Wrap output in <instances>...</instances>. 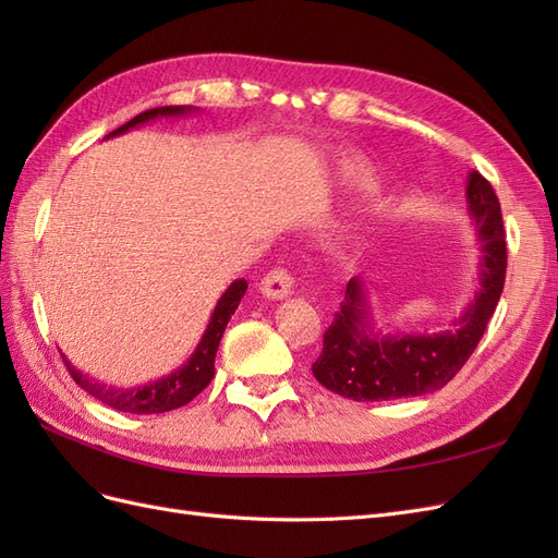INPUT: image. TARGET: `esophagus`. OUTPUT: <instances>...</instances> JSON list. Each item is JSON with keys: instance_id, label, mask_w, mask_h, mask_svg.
<instances>
[{"instance_id": "1", "label": "esophagus", "mask_w": 558, "mask_h": 558, "mask_svg": "<svg viewBox=\"0 0 558 558\" xmlns=\"http://www.w3.org/2000/svg\"><path fill=\"white\" fill-rule=\"evenodd\" d=\"M260 293L267 300H283L293 293V277L286 269L277 267L272 272H267L260 281Z\"/></svg>"}]
</instances>
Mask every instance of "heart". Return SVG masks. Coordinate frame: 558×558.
Instances as JSON below:
<instances>
[{
    "instance_id": "b5f03b06",
    "label": "heart",
    "mask_w": 558,
    "mask_h": 558,
    "mask_svg": "<svg viewBox=\"0 0 558 558\" xmlns=\"http://www.w3.org/2000/svg\"><path fill=\"white\" fill-rule=\"evenodd\" d=\"M344 181L359 193H375L379 189L377 172L363 162H351L349 167H344Z\"/></svg>"
}]
</instances>
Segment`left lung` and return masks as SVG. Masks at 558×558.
Wrapping results in <instances>:
<instances>
[{
	"label": "left lung",
	"instance_id": "left-lung-1",
	"mask_svg": "<svg viewBox=\"0 0 558 558\" xmlns=\"http://www.w3.org/2000/svg\"><path fill=\"white\" fill-rule=\"evenodd\" d=\"M465 202L482 258L477 289L463 312L440 330H381L369 295L373 281L349 279L342 307L324 335V351L312 365L328 391L356 402L416 398L442 388L465 365L496 312L508 267L500 202L480 172L468 174Z\"/></svg>",
	"mask_w": 558,
	"mask_h": 558
}]
</instances>
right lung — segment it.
<instances>
[{"instance_id": "add662e5", "label": "right lung", "mask_w": 558, "mask_h": 558, "mask_svg": "<svg viewBox=\"0 0 558 558\" xmlns=\"http://www.w3.org/2000/svg\"><path fill=\"white\" fill-rule=\"evenodd\" d=\"M197 107H158V109H148L140 116H134L132 121H128L125 125H121L118 130L109 132L105 140L109 137H118V134H125L132 128H140L144 123L158 121V118H181L189 113H197ZM248 289L246 279H234L228 289L223 291V295L218 298L216 307L211 312L209 324L205 328V335L199 337V342L195 347V351L191 353V359L185 361L181 367H177L174 373H170L167 377H160L156 381H148L142 386H113V384H105L99 381L86 373H81L72 365V361H66V356L62 353V359L70 367V375L74 377V381L83 388V391L95 396L97 400H102L109 408L125 412V414H162V412H172L177 408H183L189 404L202 388H207V384L214 377V359L218 344H221V337L226 332V326L230 316L234 314V310L240 307V302L244 298Z\"/></svg>"}]
</instances>
